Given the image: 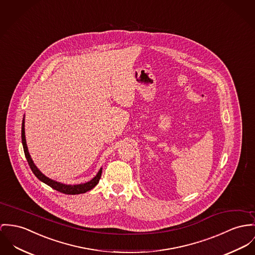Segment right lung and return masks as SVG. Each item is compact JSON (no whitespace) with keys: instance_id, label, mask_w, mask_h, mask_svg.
<instances>
[{"instance_id":"right-lung-1","label":"right lung","mask_w":255,"mask_h":255,"mask_svg":"<svg viewBox=\"0 0 255 255\" xmlns=\"http://www.w3.org/2000/svg\"><path fill=\"white\" fill-rule=\"evenodd\" d=\"M24 118L22 120V127H21V138H22V144H23V149H24V153H25V156L26 159L28 161V164L32 170V172L34 173V175L37 176L39 178L40 181L44 182L45 184L49 185L50 187H52L53 189L57 190L61 193H64V194H68V195H76V194H81V193H85L89 190H91L92 188H94L97 184H98L99 180H100V177L102 175V168L100 169V171L98 172V174L96 175V176L94 178H92L90 181H87L85 183H80V184H75V185H72V184H64V183H61L58 181H55L47 176H44L39 169L37 168V166L34 164L32 158L29 154V151H28V147H27V143H26V138H25V128H24Z\"/></svg>"}]
</instances>
